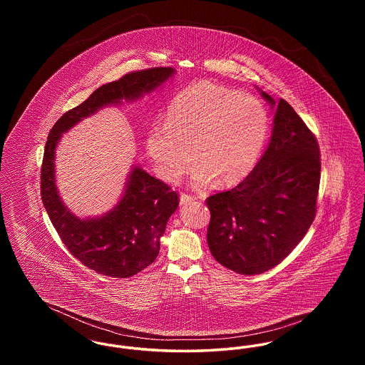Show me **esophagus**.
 <instances>
[{
  "mask_svg": "<svg viewBox=\"0 0 365 365\" xmlns=\"http://www.w3.org/2000/svg\"><path fill=\"white\" fill-rule=\"evenodd\" d=\"M195 200V197L194 195H189V194H180V197H179V204L180 205H187V204H190Z\"/></svg>",
  "mask_w": 365,
  "mask_h": 365,
  "instance_id": "34e87169",
  "label": "esophagus"
}]
</instances>
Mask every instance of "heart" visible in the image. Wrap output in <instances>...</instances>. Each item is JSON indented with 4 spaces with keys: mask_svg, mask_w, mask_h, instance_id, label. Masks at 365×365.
Wrapping results in <instances>:
<instances>
[{
    "mask_svg": "<svg viewBox=\"0 0 365 365\" xmlns=\"http://www.w3.org/2000/svg\"><path fill=\"white\" fill-rule=\"evenodd\" d=\"M268 115L246 93L197 82L173 98L165 125H153L146 153L157 174L175 182L195 161L191 182L205 186L215 178L222 185L241 182L255 168L268 135Z\"/></svg>",
    "mask_w": 365,
    "mask_h": 365,
    "instance_id": "heart-1",
    "label": "heart"
}]
</instances>
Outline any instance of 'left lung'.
Here are the masks:
<instances>
[{
	"instance_id": "left-lung-1",
	"label": "left lung",
	"mask_w": 365,
	"mask_h": 365,
	"mask_svg": "<svg viewBox=\"0 0 365 365\" xmlns=\"http://www.w3.org/2000/svg\"><path fill=\"white\" fill-rule=\"evenodd\" d=\"M259 91L275 109L268 148L238 186L207 200L209 250L242 275L262 274L293 252L312 225L320 183L311 130L289 103Z\"/></svg>"
}]
</instances>
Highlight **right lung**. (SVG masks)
Segmentation results:
<instances>
[{"label":"right lung","mask_w":365,"mask_h":365,"mask_svg":"<svg viewBox=\"0 0 365 365\" xmlns=\"http://www.w3.org/2000/svg\"><path fill=\"white\" fill-rule=\"evenodd\" d=\"M175 72L171 67L138 71L98 87L86 101L64 113L49 133L41 171L43 205L71 253L105 277L130 278L156 260L167 222L179 205L178 194L135 161L116 205L100 216L79 217L64 204L56 185L58 142L63 134L100 109L138 101L170 81Z\"/></svg>","instance_id":"right-lung-1"}]
</instances>
